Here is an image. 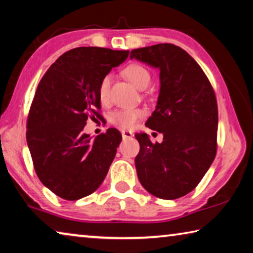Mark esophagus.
Listing matches in <instances>:
<instances>
[{"instance_id":"1","label":"esophagus","mask_w":253,"mask_h":253,"mask_svg":"<svg viewBox=\"0 0 253 253\" xmlns=\"http://www.w3.org/2000/svg\"><path fill=\"white\" fill-rule=\"evenodd\" d=\"M122 135H123V138H130V137L134 136V134L129 130H123Z\"/></svg>"}]
</instances>
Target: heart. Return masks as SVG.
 Listing matches in <instances>:
<instances>
[{
    "instance_id": "heart-1",
    "label": "heart",
    "mask_w": 253,
    "mask_h": 253,
    "mask_svg": "<svg viewBox=\"0 0 253 253\" xmlns=\"http://www.w3.org/2000/svg\"><path fill=\"white\" fill-rule=\"evenodd\" d=\"M125 76L131 84L136 86L139 89H144L149 86L151 76L150 73L144 67L139 65L128 66L125 71ZM110 85H111V75H105L101 79L99 88H97V97L102 104L109 102L110 97ZM145 110L142 108H123L118 109L110 115V122L114 125L118 126L122 129H133L136 125L137 120L145 116Z\"/></svg>"
}]
</instances>
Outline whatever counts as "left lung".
I'll use <instances>...</instances> for the list:
<instances>
[{
  "label": "left lung",
  "instance_id": "left-lung-1",
  "mask_svg": "<svg viewBox=\"0 0 253 253\" xmlns=\"http://www.w3.org/2000/svg\"><path fill=\"white\" fill-rule=\"evenodd\" d=\"M130 59L160 70L156 110L145 125L164 134L152 143L148 134L135 135L139 152L135 167L142 186L165 200L193 191L216 157L218 108L213 88L201 67L174 44L135 48Z\"/></svg>",
  "mask_w": 253,
  "mask_h": 253
}]
</instances>
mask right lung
<instances>
[{
	"label": "right lung",
	"mask_w": 253,
	"mask_h": 253,
	"mask_svg": "<svg viewBox=\"0 0 253 253\" xmlns=\"http://www.w3.org/2000/svg\"><path fill=\"white\" fill-rule=\"evenodd\" d=\"M129 51L82 46L63 53L37 86L27 119V144L41 182L75 201L95 192L115 159L122 134L109 128L92 141L83 129L100 118L97 88Z\"/></svg>",
	"instance_id": "right-lung-1"
}]
</instances>
